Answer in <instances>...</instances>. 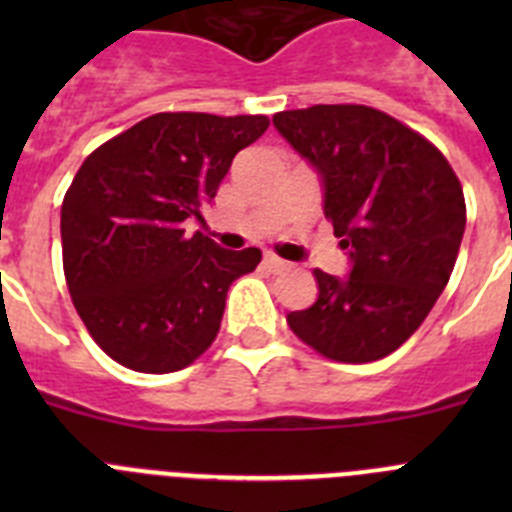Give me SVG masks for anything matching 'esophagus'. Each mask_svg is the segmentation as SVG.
I'll list each match as a JSON object with an SVG mask.
<instances>
[{"instance_id": "34e87169", "label": "esophagus", "mask_w": 512, "mask_h": 512, "mask_svg": "<svg viewBox=\"0 0 512 512\" xmlns=\"http://www.w3.org/2000/svg\"><path fill=\"white\" fill-rule=\"evenodd\" d=\"M264 264H266V269H271V271H284V269H289L287 261L279 259V256H274V253H266V256H264Z\"/></svg>"}]
</instances>
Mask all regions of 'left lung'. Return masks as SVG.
Segmentation results:
<instances>
[{
    "instance_id": "8db88e82",
    "label": "left lung",
    "mask_w": 512,
    "mask_h": 512,
    "mask_svg": "<svg viewBox=\"0 0 512 512\" xmlns=\"http://www.w3.org/2000/svg\"><path fill=\"white\" fill-rule=\"evenodd\" d=\"M274 128L318 171L351 261L348 277L315 269L318 300L289 312V328L333 361L384 359L449 284L467 225L459 179L423 135L364 104L279 112Z\"/></svg>"
}]
</instances>
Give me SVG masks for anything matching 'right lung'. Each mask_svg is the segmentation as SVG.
<instances>
[{"mask_svg": "<svg viewBox=\"0 0 512 512\" xmlns=\"http://www.w3.org/2000/svg\"><path fill=\"white\" fill-rule=\"evenodd\" d=\"M266 128L264 115L158 112L76 171L61 207L63 271L79 318L117 364L179 372L215 341L230 284L261 251L187 238L182 223L202 220L235 153Z\"/></svg>", "mask_w": 512, "mask_h": 512, "instance_id": "right-lung-1", "label": "right lung"}]
</instances>
